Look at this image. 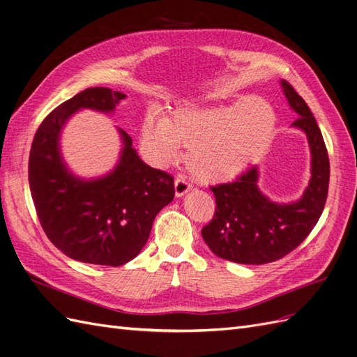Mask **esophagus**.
<instances>
[{
  "mask_svg": "<svg viewBox=\"0 0 357 357\" xmlns=\"http://www.w3.org/2000/svg\"><path fill=\"white\" fill-rule=\"evenodd\" d=\"M174 188H176V197H183L185 193H188L190 190V185L188 183V180L183 177V176H178L174 181Z\"/></svg>",
  "mask_w": 357,
  "mask_h": 357,
  "instance_id": "obj_1",
  "label": "esophagus"
}]
</instances>
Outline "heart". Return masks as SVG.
<instances>
[{
    "instance_id": "b5f03b06",
    "label": "heart",
    "mask_w": 357,
    "mask_h": 357,
    "mask_svg": "<svg viewBox=\"0 0 357 357\" xmlns=\"http://www.w3.org/2000/svg\"><path fill=\"white\" fill-rule=\"evenodd\" d=\"M277 123L273 105L261 98L236 100L229 105L185 104L171 114L149 112L139 144L144 156L164 167L189 147V165L202 181H219L241 172L271 142Z\"/></svg>"
}]
</instances>
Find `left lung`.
I'll list each match as a JSON object with an SVG mask.
<instances>
[{"label":"left lung","instance_id":"obj_1","mask_svg":"<svg viewBox=\"0 0 357 357\" xmlns=\"http://www.w3.org/2000/svg\"><path fill=\"white\" fill-rule=\"evenodd\" d=\"M286 98L298 117L291 126L307 134L311 149V180L296 202L275 204L257 188L256 167L231 183L211 186L215 213L201 234L210 250L226 261L264 265L278 261L304 241L319 222L329 189V156L320 128L307 102L282 80Z\"/></svg>","mask_w":357,"mask_h":357}]
</instances>
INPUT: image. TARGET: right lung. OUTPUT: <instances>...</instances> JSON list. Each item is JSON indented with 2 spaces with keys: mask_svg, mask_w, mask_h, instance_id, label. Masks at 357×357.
<instances>
[{
  "mask_svg": "<svg viewBox=\"0 0 357 357\" xmlns=\"http://www.w3.org/2000/svg\"><path fill=\"white\" fill-rule=\"evenodd\" d=\"M125 93L89 88L52 110L38 126L29 153V189L43 231L62 253L84 264L121 266L142 252L156 214L174 198V177L149 167L119 129L117 167L98 180L74 177L63 165L58 138L80 109L113 112Z\"/></svg>",
  "mask_w": 357,
  "mask_h": 357,
  "instance_id": "right-lung-1",
  "label": "right lung"
}]
</instances>
